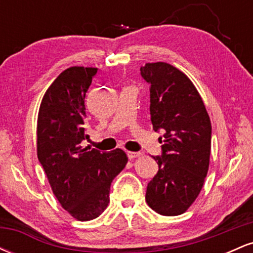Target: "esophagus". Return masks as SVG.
Instances as JSON below:
<instances>
[{
    "mask_svg": "<svg viewBox=\"0 0 253 253\" xmlns=\"http://www.w3.org/2000/svg\"><path fill=\"white\" fill-rule=\"evenodd\" d=\"M127 156H128L129 159H134V158H138V157L141 156L140 152H130V151H128L127 152Z\"/></svg>",
    "mask_w": 253,
    "mask_h": 253,
    "instance_id": "esophagus-1",
    "label": "esophagus"
}]
</instances>
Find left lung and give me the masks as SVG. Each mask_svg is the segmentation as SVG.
Wrapping results in <instances>:
<instances>
[{
  "label": "left lung",
  "mask_w": 253,
  "mask_h": 253,
  "mask_svg": "<svg viewBox=\"0 0 253 253\" xmlns=\"http://www.w3.org/2000/svg\"><path fill=\"white\" fill-rule=\"evenodd\" d=\"M153 129H164L158 172L147 184V205L161 215L183 214L201 191L210 168L211 125L202 97L181 70L168 63H146Z\"/></svg>",
  "instance_id": "1"
}]
</instances>
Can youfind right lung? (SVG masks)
Instances as JSON below:
<instances>
[{
    "label": "right lung",
    "mask_w": 253,
    "mask_h": 253,
    "mask_svg": "<svg viewBox=\"0 0 253 253\" xmlns=\"http://www.w3.org/2000/svg\"><path fill=\"white\" fill-rule=\"evenodd\" d=\"M97 68L71 66L48 86L40 103L37 153L60 206L78 221L96 219L109 203L110 184L128 158L81 143L86 138L84 98Z\"/></svg>",
    "instance_id": "add662e5"
}]
</instances>
